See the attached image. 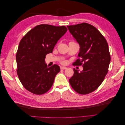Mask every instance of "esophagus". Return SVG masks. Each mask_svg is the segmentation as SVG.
<instances>
[{
    "label": "esophagus",
    "instance_id": "esophagus-1",
    "mask_svg": "<svg viewBox=\"0 0 125 125\" xmlns=\"http://www.w3.org/2000/svg\"><path fill=\"white\" fill-rule=\"evenodd\" d=\"M67 69V67H60V69L61 70H65V69Z\"/></svg>",
    "mask_w": 125,
    "mask_h": 125
}]
</instances>
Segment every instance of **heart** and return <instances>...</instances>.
Masks as SVG:
<instances>
[{"mask_svg":"<svg viewBox=\"0 0 125 125\" xmlns=\"http://www.w3.org/2000/svg\"><path fill=\"white\" fill-rule=\"evenodd\" d=\"M60 62H61L62 64H63V65H66V64H67V62L66 60H63Z\"/></svg>","mask_w":125,"mask_h":125,"instance_id":"obj_1","label":"heart"}]
</instances>
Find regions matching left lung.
I'll use <instances>...</instances> for the list:
<instances>
[{
  "mask_svg": "<svg viewBox=\"0 0 125 125\" xmlns=\"http://www.w3.org/2000/svg\"><path fill=\"white\" fill-rule=\"evenodd\" d=\"M70 33L80 45V52L74 63L82 66L74 74L69 83L75 92L87 94L96 90L108 73L111 56L106 40L94 26L86 23L67 26Z\"/></svg>",
  "mask_w": 125,
  "mask_h": 125,
  "instance_id": "8db88e82",
  "label": "left lung"
}]
</instances>
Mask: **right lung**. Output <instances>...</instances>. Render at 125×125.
Listing matches in <instances>:
<instances>
[{"label": "right lung", "mask_w": 125, "mask_h": 125, "mask_svg": "<svg viewBox=\"0 0 125 125\" xmlns=\"http://www.w3.org/2000/svg\"><path fill=\"white\" fill-rule=\"evenodd\" d=\"M67 31L65 26L40 24L20 41L16 54L17 73L22 84L30 92L41 95L53 84L60 67L57 65L47 67L45 58Z\"/></svg>", "instance_id": "1"}]
</instances>
